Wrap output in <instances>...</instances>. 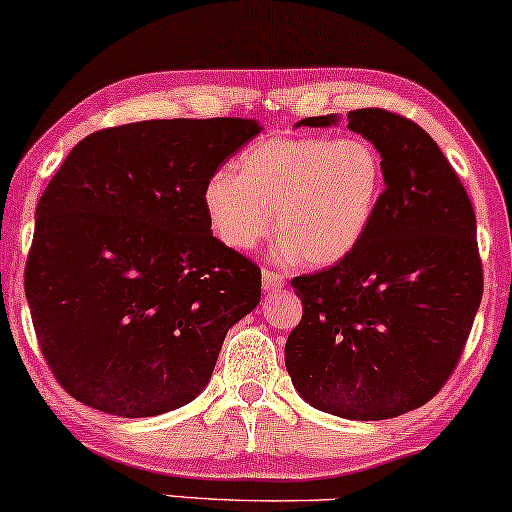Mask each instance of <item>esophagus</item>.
<instances>
[{
	"mask_svg": "<svg viewBox=\"0 0 512 512\" xmlns=\"http://www.w3.org/2000/svg\"><path fill=\"white\" fill-rule=\"evenodd\" d=\"M263 289L265 291H280L284 287V277L280 272H272L268 268H263Z\"/></svg>",
	"mask_w": 512,
	"mask_h": 512,
	"instance_id": "1",
	"label": "esophagus"
}]
</instances>
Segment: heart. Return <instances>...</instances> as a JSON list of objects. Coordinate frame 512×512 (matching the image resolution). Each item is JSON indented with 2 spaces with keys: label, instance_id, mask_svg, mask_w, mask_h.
Segmentation results:
<instances>
[{
  "label": "heart",
  "instance_id": "1",
  "mask_svg": "<svg viewBox=\"0 0 512 512\" xmlns=\"http://www.w3.org/2000/svg\"><path fill=\"white\" fill-rule=\"evenodd\" d=\"M383 157L362 136H272L235 157V174L207 178L202 204L211 230L230 249L249 251L275 232L280 254L308 265L348 256L376 214Z\"/></svg>",
  "mask_w": 512,
  "mask_h": 512
}]
</instances>
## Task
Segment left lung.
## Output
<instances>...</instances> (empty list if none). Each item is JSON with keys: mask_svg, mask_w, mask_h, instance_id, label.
<instances>
[{"mask_svg": "<svg viewBox=\"0 0 512 512\" xmlns=\"http://www.w3.org/2000/svg\"><path fill=\"white\" fill-rule=\"evenodd\" d=\"M348 129L381 152L386 190L348 256L291 280L303 317L284 364L315 409L383 421L433 400L456 369L482 301V261L468 192L421 126L362 108L348 112Z\"/></svg>", "mask_w": 512, "mask_h": 512, "instance_id": "left-lung-1", "label": "left lung"}]
</instances>
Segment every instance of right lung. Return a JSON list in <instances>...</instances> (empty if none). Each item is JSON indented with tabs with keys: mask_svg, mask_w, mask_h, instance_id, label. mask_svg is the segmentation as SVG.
Returning <instances> with one entry per match:
<instances>
[{
	"mask_svg": "<svg viewBox=\"0 0 512 512\" xmlns=\"http://www.w3.org/2000/svg\"><path fill=\"white\" fill-rule=\"evenodd\" d=\"M254 119H150L79 141L37 204L25 296L68 395L112 416L183 407L261 301V268L211 235L207 178Z\"/></svg>",
	"mask_w": 512,
	"mask_h": 512,
	"instance_id": "1",
	"label": "right lung"
}]
</instances>
